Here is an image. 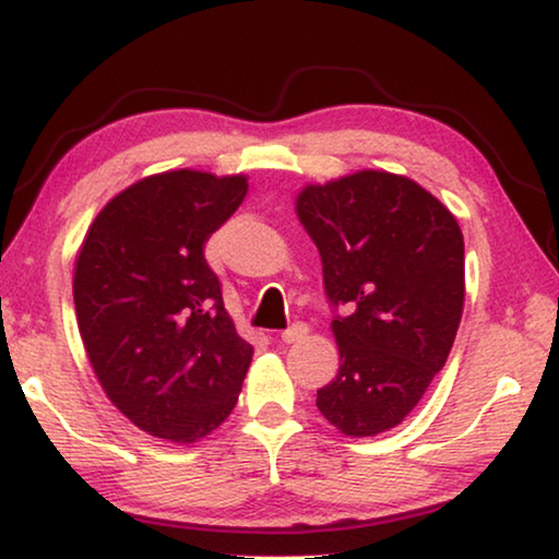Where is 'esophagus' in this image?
<instances>
[{"instance_id":"1","label":"esophagus","mask_w":559,"mask_h":559,"mask_svg":"<svg viewBox=\"0 0 559 559\" xmlns=\"http://www.w3.org/2000/svg\"><path fill=\"white\" fill-rule=\"evenodd\" d=\"M307 324L305 322H295L292 328H287L285 332H282V342H287V345H295V342L305 340L307 337Z\"/></svg>"}]
</instances>
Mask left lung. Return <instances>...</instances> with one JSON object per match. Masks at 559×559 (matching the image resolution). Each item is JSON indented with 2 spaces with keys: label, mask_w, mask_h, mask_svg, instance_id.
<instances>
[{
  "label": "left lung",
  "mask_w": 559,
  "mask_h": 559,
  "mask_svg": "<svg viewBox=\"0 0 559 559\" xmlns=\"http://www.w3.org/2000/svg\"><path fill=\"white\" fill-rule=\"evenodd\" d=\"M297 217L322 257L342 362L317 409L349 437L384 432L423 400L457 334V219L417 182L374 169L305 187Z\"/></svg>",
  "instance_id": "1"
}]
</instances>
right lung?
<instances>
[{
  "mask_svg": "<svg viewBox=\"0 0 559 559\" xmlns=\"http://www.w3.org/2000/svg\"><path fill=\"white\" fill-rule=\"evenodd\" d=\"M247 177H144L97 214L74 264L76 324L115 407L190 444L235 409L252 345L231 324L204 245L237 212Z\"/></svg>",
  "mask_w": 559,
  "mask_h": 559,
  "instance_id": "right-lung-1",
  "label": "right lung"
}]
</instances>
